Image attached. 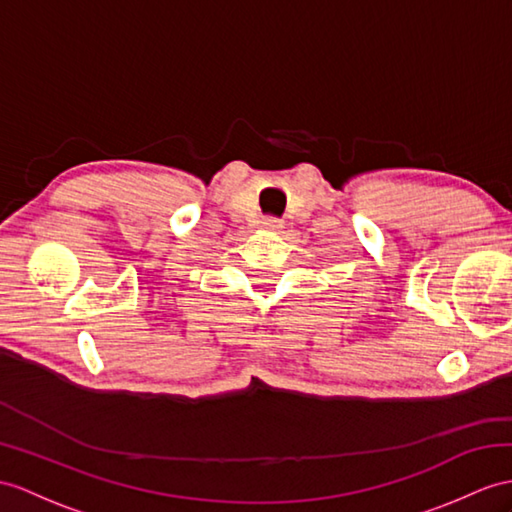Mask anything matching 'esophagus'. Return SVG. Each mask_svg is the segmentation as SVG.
Listing matches in <instances>:
<instances>
[{"instance_id": "esophagus-1", "label": "esophagus", "mask_w": 512, "mask_h": 512, "mask_svg": "<svg viewBox=\"0 0 512 512\" xmlns=\"http://www.w3.org/2000/svg\"><path fill=\"white\" fill-rule=\"evenodd\" d=\"M263 226H265L267 230H282L284 223H282L280 219H276V217H267V219L263 221Z\"/></svg>"}]
</instances>
